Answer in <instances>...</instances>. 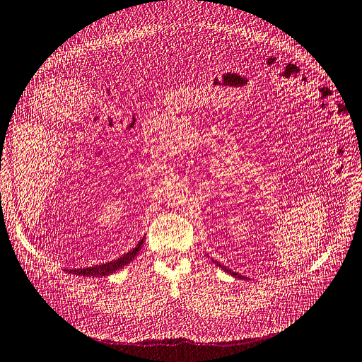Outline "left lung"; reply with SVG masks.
I'll return each mask as SVG.
<instances>
[{"label": "left lung", "mask_w": 362, "mask_h": 362, "mask_svg": "<svg viewBox=\"0 0 362 362\" xmlns=\"http://www.w3.org/2000/svg\"><path fill=\"white\" fill-rule=\"evenodd\" d=\"M208 255V254H206ZM212 262H214V259H212ZM216 266H220L224 272H227L228 274H231V276H235V278H239V279H247V278H245V276H242V274H239V273H236V272H231L230 269H227V267H224V266H221L218 262H214Z\"/></svg>", "instance_id": "obj_1"}]
</instances>
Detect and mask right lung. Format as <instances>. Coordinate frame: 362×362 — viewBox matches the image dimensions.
I'll return each instance as SVG.
<instances>
[{"mask_svg":"<svg viewBox=\"0 0 362 362\" xmlns=\"http://www.w3.org/2000/svg\"><path fill=\"white\" fill-rule=\"evenodd\" d=\"M144 239H146V238H142L132 251H129L127 254L122 255L120 258H115L114 262H108V263L99 264V266H92V267H84V269H72V270H68V273L78 274V276H108V274L115 273V272L123 269L124 266H127L129 263L132 262V259L141 251Z\"/></svg>","mask_w":362,"mask_h":362,"instance_id":"right-lung-1","label":"right lung"}]
</instances>
